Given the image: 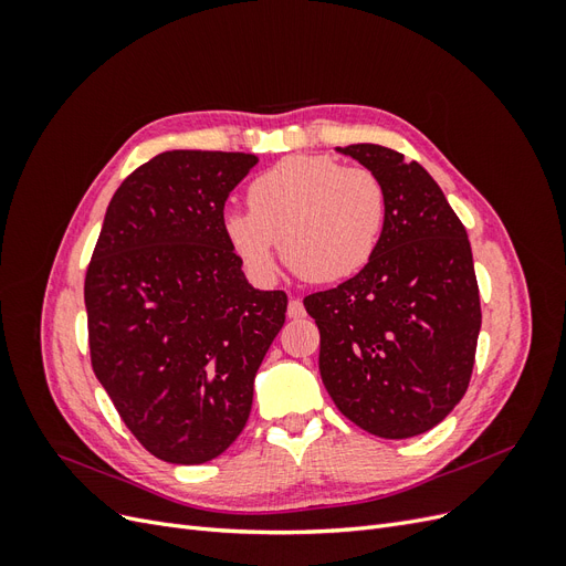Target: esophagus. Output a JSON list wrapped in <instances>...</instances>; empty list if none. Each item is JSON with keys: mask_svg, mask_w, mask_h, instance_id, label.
Segmentation results:
<instances>
[{"mask_svg": "<svg viewBox=\"0 0 566 566\" xmlns=\"http://www.w3.org/2000/svg\"><path fill=\"white\" fill-rule=\"evenodd\" d=\"M306 312H304V304L300 300H290L287 302V316L290 318H302Z\"/></svg>", "mask_w": 566, "mask_h": 566, "instance_id": "34e87169", "label": "esophagus"}]
</instances>
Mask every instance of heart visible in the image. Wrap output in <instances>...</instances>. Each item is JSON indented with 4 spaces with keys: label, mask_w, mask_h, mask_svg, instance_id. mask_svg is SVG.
<instances>
[{
    "label": "heart",
    "mask_w": 566,
    "mask_h": 566,
    "mask_svg": "<svg viewBox=\"0 0 566 566\" xmlns=\"http://www.w3.org/2000/svg\"><path fill=\"white\" fill-rule=\"evenodd\" d=\"M250 210L221 221L235 260L256 281L276 273V248L300 279L345 281L380 245L385 188L370 169L345 167L331 156H287L248 188Z\"/></svg>",
    "instance_id": "heart-1"
}]
</instances>
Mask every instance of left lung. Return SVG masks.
Returning <instances> with one entry per match:
<instances>
[{
    "label": "left lung",
    "instance_id": "8db88e82",
    "mask_svg": "<svg viewBox=\"0 0 566 566\" xmlns=\"http://www.w3.org/2000/svg\"><path fill=\"white\" fill-rule=\"evenodd\" d=\"M385 188V229L354 279L304 297L318 368L339 413L382 439L432 430L465 397L482 306L468 231L416 160L375 144L337 148Z\"/></svg>",
    "mask_w": 566,
    "mask_h": 566
}]
</instances>
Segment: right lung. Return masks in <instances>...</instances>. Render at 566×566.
<instances>
[{"label":"right lung","mask_w":566,"mask_h":566,"mask_svg":"<svg viewBox=\"0 0 566 566\" xmlns=\"http://www.w3.org/2000/svg\"><path fill=\"white\" fill-rule=\"evenodd\" d=\"M252 153L167 150L115 191L84 279L90 354L127 430L165 462L200 465L243 432L254 375L285 323L254 290L221 221Z\"/></svg>","instance_id":"1"}]
</instances>
